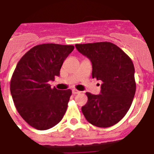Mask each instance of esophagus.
<instances>
[{
  "instance_id": "esophagus-1",
  "label": "esophagus",
  "mask_w": 154,
  "mask_h": 154,
  "mask_svg": "<svg viewBox=\"0 0 154 154\" xmlns=\"http://www.w3.org/2000/svg\"><path fill=\"white\" fill-rule=\"evenodd\" d=\"M72 92H73V95L79 94V93H81V92H80V91H78V90H77V89H73V90H72Z\"/></svg>"
}]
</instances>
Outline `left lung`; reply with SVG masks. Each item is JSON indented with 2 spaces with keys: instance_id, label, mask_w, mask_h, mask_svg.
Segmentation results:
<instances>
[{
  "instance_id": "1",
  "label": "left lung",
  "mask_w": 154,
  "mask_h": 154,
  "mask_svg": "<svg viewBox=\"0 0 154 154\" xmlns=\"http://www.w3.org/2000/svg\"><path fill=\"white\" fill-rule=\"evenodd\" d=\"M75 46L80 53L91 60L92 78L103 82L100 94L86 92L88 102L81 107L82 113L87 121L96 127H112L124 117L135 94L133 62L112 42Z\"/></svg>"
}]
</instances>
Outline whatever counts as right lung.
Instances as JSON below:
<instances>
[{"instance_id": "1", "label": "right lung", "mask_w": 154, "mask_h": 154, "mask_svg": "<svg viewBox=\"0 0 154 154\" xmlns=\"http://www.w3.org/2000/svg\"><path fill=\"white\" fill-rule=\"evenodd\" d=\"M73 49V45H37L16 65L10 91L17 112L31 127L45 131L63 118L72 91L51 88L48 82L59 76L63 62Z\"/></svg>"}]
</instances>
